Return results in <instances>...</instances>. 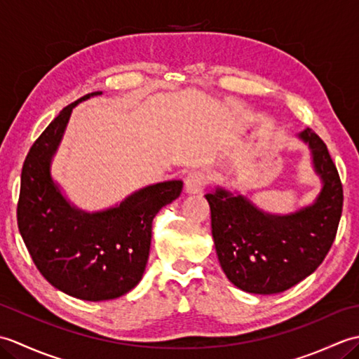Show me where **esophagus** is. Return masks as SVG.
Returning a JSON list of instances; mask_svg holds the SVG:
<instances>
[{
    "label": "esophagus",
    "instance_id": "esophagus-1",
    "mask_svg": "<svg viewBox=\"0 0 359 359\" xmlns=\"http://www.w3.org/2000/svg\"><path fill=\"white\" fill-rule=\"evenodd\" d=\"M208 184V174L205 171H193L185 179V191L189 194L201 193Z\"/></svg>",
    "mask_w": 359,
    "mask_h": 359
}]
</instances>
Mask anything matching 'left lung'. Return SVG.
Instances as JSON below:
<instances>
[{
    "label": "left lung",
    "instance_id": "obj_1",
    "mask_svg": "<svg viewBox=\"0 0 359 359\" xmlns=\"http://www.w3.org/2000/svg\"><path fill=\"white\" fill-rule=\"evenodd\" d=\"M294 137L307 144L321 182L311 203L280 215L264 211L241 191L220 185L205 196L220 266L243 292L274 294L296 285L321 265L337 236L342 212L337 166L310 128Z\"/></svg>",
    "mask_w": 359,
    "mask_h": 359
}]
</instances>
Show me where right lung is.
Here are the masks:
<instances>
[{
  "label": "right lung",
  "instance_id": "right-lung-1",
  "mask_svg": "<svg viewBox=\"0 0 359 359\" xmlns=\"http://www.w3.org/2000/svg\"><path fill=\"white\" fill-rule=\"evenodd\" d=\"M58 114L32 144L21 171L18 228L30 257L46 280L83 301H109L139 284L148 262L152 220L177 199L184 182L147 185L112 207L86 211L72 203L52 177V162L72 109Z\"/></svg>",
  "mask_w": 359,
  "mask_h": 359
}]
</instances>
